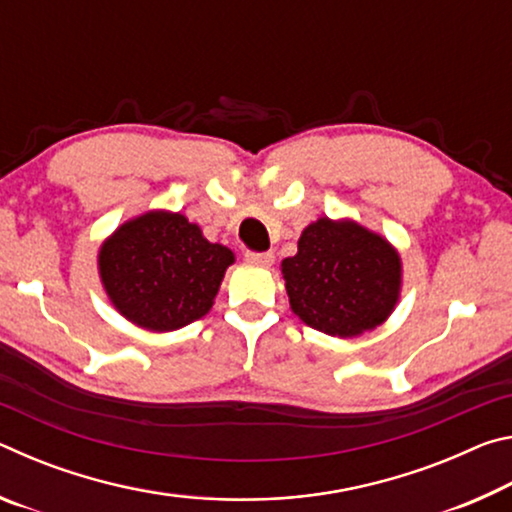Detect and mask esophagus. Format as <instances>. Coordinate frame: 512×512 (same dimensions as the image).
I'll return each mask as SVG.
<instances>
[{"instance_id": "esophagus-1", "label": "esophagus", "mask_w": 512, "mask_h": 512, "mask_svg": "<svg viewBox=\"0 0 512 512\" xmlns=\"http://www.w3.org/2000/svg\"><path fill=\"white\" fill-rule=\"evenodd\" d=\"M246 262L268 268L275 262V255L273 253H246Z\"/></svg>"}]
</instances>
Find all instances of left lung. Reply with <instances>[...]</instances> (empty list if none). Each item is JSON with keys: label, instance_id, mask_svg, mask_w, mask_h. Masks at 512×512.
<instances>
[{"label": "left lung", "instance_id": "1", "mask_svg": "<svg viewBox=\"0 0 512 512\" xmlns=\"http://www.w3.org/2000/svg\"><path fill=\"white\" fill-rule=\"evenodd\" d=\"M280 271L293 314L336 339L384 325L402 293L397 248L348 216L309 223Z\"/></svg>", "mask_w": 512, "mask_h": 512}]
</instances>
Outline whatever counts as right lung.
<instances>
[{
  "instance_id": "obj_1",
  "label": "right lung",
  "mask_w": 512,
  "mask_h": 512,
  "mask_svg": "<svg viewBox=\"0 0 512 512\" xmlns=\"http://www.w3.org/2000/svg\"><path fill=\"white\" fill-rule=\"evenodd\" d=\"M235 253L212 244L180 212L149 210L103 239L97 255L103 291L128 323L164 334L203 318Z\"/></svg>"
}]
</instances>
